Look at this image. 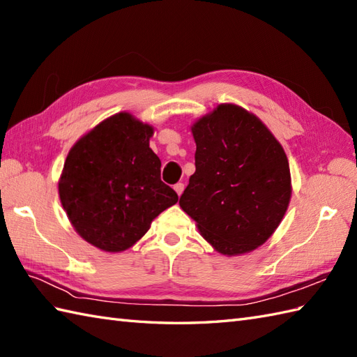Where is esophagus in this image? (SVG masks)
<instances>
[{
	"mask_svg": "<svg viewBox=\"0 0 357 357\" xmlns=\"http://www.w3.org/2000/svg\"><path fill=\"white\" fill-rule=\"evenodd\" d=\"M174 192H176L178 193V196H181V195H183V192H184V188H185V185L183 184V183H178V184H174Z\"/></svg>",
	"mask_w": 357,
	"mask_h": 357,
	"instance_id": "obj_1",
	"label": "esophagus"
}]
</instances>
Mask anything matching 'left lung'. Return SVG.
<instances>
[{
	"label": "left lung",
	"instance_id": "left-lung-1",
	"mask_svg": "<svg viewBox=\"0 0 357 357\" xmlns=\"http://www.w3.org/2000/svg\"><path fill=\"white\" fill-rule=\"evenodd\" d=\"M196 172L179 206L219 253L241 255L278 229L291 196L282 146L252 113L221 104L192 127Z\"/></svg>",
	"mask_w": 357,
	"mask_h": 357
}]
</instances>
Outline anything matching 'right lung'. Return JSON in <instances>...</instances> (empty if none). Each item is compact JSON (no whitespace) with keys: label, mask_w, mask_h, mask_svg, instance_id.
Returning a JSON list of instances; mask_svg holds the SVG:
<instances>
[{"label":"right lung","mask_w":357,"mask_h":357,"mask_svg":"<svg viewBox=\"0 0 357 357\" xmlns=\"http://www.w3.org/2000/svg\"><path fill=\"white\" fill-rule=\"evenodd\" d=\"M153 128L118 113L81 138L67 155L59 198L72 225L104 252H123L153 219L178 202L161 181V161L149 147Z\"/></svg>","instance_id":"add662e5"}]
</instances>
